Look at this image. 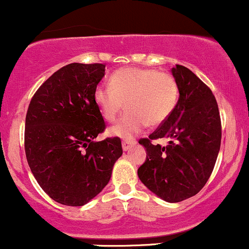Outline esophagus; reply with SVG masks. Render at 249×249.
Here are the masks:
<instances>
[{"mask_svg": "<svg viewBox=\"0 0 249 249\" xmlns=\"http://www.w3.org/2000/svg\"><path fill=\"white\" fill-rule=\"evenodd\" d=\"M136 144L135 141H124L123 142V151H127V150L131 149V146H133Z\"/></svg>", "mask_w": 249, "mask_h": 249, "instance_id": "1", "label": "esophagus"}]
</instances>
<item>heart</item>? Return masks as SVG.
<instances>
[{"mask_svg":"<svg viewBox=\"0 0 249 249\" xmlns=\"http://www.w3.org/2000/svg\"><path fill=\"white\" fill-rule=\"evenodd\" d=\"M94 103L103 118L113 122L126 105L125 116L108 130V135L131 139L147 124L157 126L173 113L178 100L174 76L151 68H120L111 75L110 86L94 89Z\"/></svg>","mask_w":249,"mask_h":249,"instance_id":"b5f03b06","label":"heart"}]
</instances>
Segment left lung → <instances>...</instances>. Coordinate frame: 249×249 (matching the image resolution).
Listing matches in <instances>:
<instances>
[{"label":"left lung","instance_id":"obj_1","mask_svg":"<svg viewBox=\"0 0 249 249\" xmlns=\"http://www.w3.org/2000/svg\"><path fill=\"white\" fill-rule=\"evenodd\" d=\"M179 98L168 119L149 138L139 141L146 160L138 177L150 191L170 203L196 195L213 173L221 145V119L213 92L189 68L171 70ZM170 138L169 145L151 144Z\"/></svg>","mask_w":249,"mask_h":249}]
</instances>
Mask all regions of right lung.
<instances>
[{
  "label": "right lung",
  "instance_id": "add662e5",
  "mask_svg": "<svg viewBox=\"0 0 249 249\" xmlns=\"http://www.w3.org/2000/svg\"><path fill=\"white\" fill-rule=\"evenodd\" d=\"M103 64H70L45 81L29 104L24 150L35 179L55 202L86 204L106 187L123 155L118 137L97 142L105 123L94 89Z\"/></svg>",
  "mask_w": 249,
  "mask_h": 249
}]
</instances>
